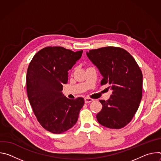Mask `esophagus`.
Listing matches in <instances>:
<instances>
[{"mask_svg": "<svg viewBox=\"0 0 161 161\" xmlns=\"http://www.w3.org/2000/svg\"><path fill=\"white\" fill-rule=\"evenodd\" d=\"M93 101H94V99H90V98H89V97H85V103H90V102Z\"/></svg>", "mask_w": 161, "mask_h": 161, "instance_id": "esophagus-1", "label": "esophagus"}]
</instances>
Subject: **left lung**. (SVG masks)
<instances>
[{"mask_svg":"<svg viewBox=\"0 0 161 161\" xmlns=\"http://www.w3.org/2000/svg\"><path fill=\"white\" fill-rule=\"evenodd\" d=\"M89 60L103 76L101 85L109 84L112 94L100 100L98 122L108 128L120 129L132 119L142 98L143 75L132 55L118 47H104L86 52Z\"/></svg>","mask_w":161,"mask_h":161,"instance_id":"1","label":"left lung"}]
</instances>
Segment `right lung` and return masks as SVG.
I'll list each match as a JSON object with an SVG mask.
<instances>
[{"label":"right lung","mask_w":161,"mask_h":161,"mask_svg":"<svg viewBox=\"0 0 161 161\" xmlns=\"http://www.w3.org/2000/svg\"><path fill=\"white\" fill-rule=\"evenodd\" d=\"M82 53V50L47 47L34 56L29 65L26 81L30 104L42 127L52 133L60 134L73 127L84 105L83 98L70 99L62 93L68 71Z\"/></svg>","instance_id":"add662e5"}]
</instances>
